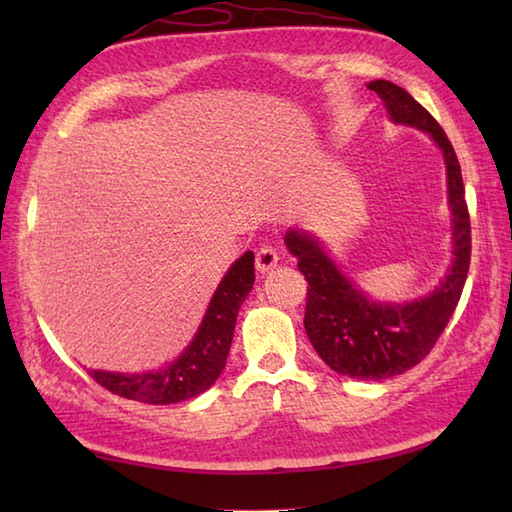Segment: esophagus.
I'll list each match as a JSON object with an SVG mask.
<instances>
[{"mask_svg": "<svg viewBox=\"0 0 512 512\" xmlns=\"http://www.w3.org/2000/svg\"><path fill=\"white\" fill-rule=\"evenodd\" d=\"M279 262V253L277 248L264 244L262 248L257 250V270L259 273H268V270H273Z\"/></svg>", "mask_w": 512, "mask_h": 512, "instance_id": "obj_1", "label": "esophagus"}]
</instances>
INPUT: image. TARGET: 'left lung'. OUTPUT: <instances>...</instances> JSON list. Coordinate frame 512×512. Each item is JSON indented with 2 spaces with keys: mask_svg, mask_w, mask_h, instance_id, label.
I'll use <instances>...</instances> for the list:
<instances>
[{
  "mask_svg": "<svg viewBox=\"0 0 512 512\" xmlns=\"http://www.w3.org/2000/svg\"><path fill=\"white\" fill-rule=\"evenodd\" d=\"M367 88L383 99L391 121L422 129L442 149L453 215V262L447 277L418 301L374 303L339 273L323 246L306 231L292 228L286 233V246L308 281L303 325L314 350L336 374L383 380L418 365L453 317L471 264V217L458 156L436 118L396 83L378 79Z\"/></svg>",
  "mask_w": 512,
  "mask_h": 512,
  "instance_id": "left-lung-1",
  "label": "left lung"
}]
</instances>
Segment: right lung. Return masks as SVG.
Instances as JSON below:
<instances>
[{
  "mask_svg": "<svg viewBox=\"0 0 512 512\" xmlns=\"http://www.w3.org/2000/svg\"><path fill=\"white\" fill-rule=\"evenodd\" d=\"M255 284V255L248 250L228 268L209 303L202 325L178 361L158 372L114 374L90 369V376L116 396L147 402V405H173L209 389L226 365L233 343L237 312Z\"/></svg>",
  "mask_w": 512,
  "mask_h": 512,
  "instance_id": "add662e5",
  "label": "right lung"
}]
</instances>
